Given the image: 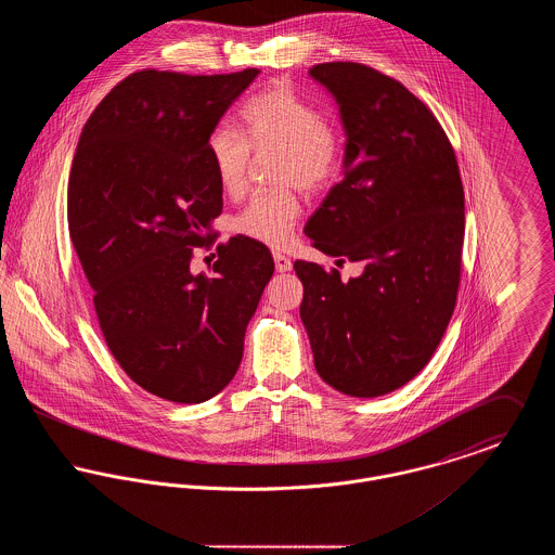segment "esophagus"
<instances>
[{
  "instance_id": "1",
  "label": "esophagus",
  "mask_w": 555,
  "mask_h": 555,
  "mask_svg": "<svg viewBox=\"0 0 555 555\" xmlns=\"http://www.w3.org/2000/svg\"><path fill=\"white\" fill-rule=\"evenodd\" d=\"M274 268H276V272H289L293 264H291V260L287 256L274 254Z\"/></svg>"
}]
</instances>
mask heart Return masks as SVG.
Returning <instances> with one entry per match:
<instances>
[{
    "label": "heart",
    "instance_id": "b5f03b06",
    "mask_svg": "<svg viewBox=\"0 0 555 555\" xmlns=\"http://www.w3.org/2000/svg\"><path fill=\"white\" fill-rule=\"evenodd\" d=\"M241 120L245 139L233 127L220 125L206 143L211 172L227 195L237 197L245 191L249 147L256 154H279L274 181L281 185L317 191L333 179L341 156L339 132L289 85L276 82L249 98L241 107ZM299 211L293 191L276 189L251 197L235 216L233 231L268 247H283Z\"/></svg>",
    "mask_w": 555,
    "mask_h": 555
}]
</instances>
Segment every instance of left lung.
<instances>
[{"label":"left lung","mask_w":555,"mask_h":555,"mask_svg":"<svg viewBox=\"0 0 555 555\" xmlns=\"http://www.w3.org/2000/svg\"><path fill=\"white\" fill-rule=\"evenodd\" d=\"M339 109L341 181L306 224L320 251L362 262H295L299 317L320 378L351 397L391 393L433 358L453 314L464 243V189L448 134L401 82L364 64L310 70Z\"/></svg>","instance_id":"obj_1"}]
</instances>
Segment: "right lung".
<instances>
[{
	"instance_id": "right-lung-1",
	"label": "right lung",
	"mask_w": 555,
	"mask_h": 555,
	"mask_svg": "<svg viewBox=\"0 0 555 555\" xmlns=\"http://www.w3.org/2000/svg\"><path fill=\"white\" fill-rule=\"evenodd\" d=\"M258 75L134 73L93 109L73 159L68 229L107 347L168 401L202 403L233 380L274 272L243 237L218 247L211 276L189 268L222 210L208 137Z\"/></svg>"
}]
</instances>
